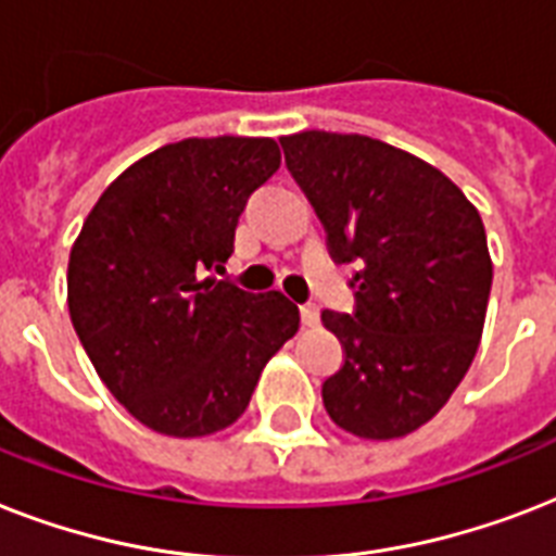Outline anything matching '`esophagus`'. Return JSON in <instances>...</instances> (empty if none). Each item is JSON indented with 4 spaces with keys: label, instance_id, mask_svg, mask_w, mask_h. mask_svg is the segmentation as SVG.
Listing matches in <instances>:
<instances>
[{
    "label": "esophagus",
    "instance_id": "esophagus-1",
    "mask_svg": "<svg viewBox=\"0 0 556 556\" xmlns=\"http://www.w3.org/2000/svg\"><path fill=\"white\" fill-rule=\"evenodd\" d=\"M300 317H303V326H308V329H312V326H317V323H320V308H317L314 303L300 305Z\"/></svg>",
    "mask_w": 556,
    "mask_h": 556
}]
</instances>
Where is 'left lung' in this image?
Wrapping results in <instances>:
<instances>
[{
    "label": "left lung",
    "instance_id": "8db88e82",
    "mask_svg": "<svg viewBox=\"0 0 556 556\" xmlns=\"http://www.w3.org/2000/svg\"><path fill=\"white\" fill-rule=\"evenodd\" d=\"M279 143L334 262L357 265L355 312H323L346 349L323 406L352 435L401 439L473 364L493 282L482 216L444 173L366 135L312 129Z\"/></svg>",
    "mask_w": 556,
    "mask_h": 556
}]
</instances>
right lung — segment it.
Listing matches in <instances>:
<instances>
[{"instance_id":"add662e5","label":"right lung","mask_w":556,"mask_h":556,"mask_svg":"<svg viewBox=\"0 0 556 556\" xmlns=\"http://www.w3.org/2000/svg\"><path fill=\"white\" fill-rule=\"evenodd\" d=\"M274 138H187L103 190L72 248L68 314L106 389L143 427H230L300 329L286 294L216 279L244 204L279 169Z\"/></svg>"}]
</instances>
